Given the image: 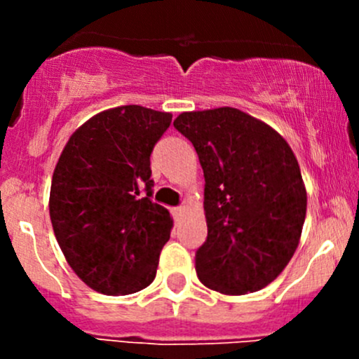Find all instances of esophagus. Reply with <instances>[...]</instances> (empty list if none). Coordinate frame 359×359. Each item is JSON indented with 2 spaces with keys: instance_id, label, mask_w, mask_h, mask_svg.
Wrapping results in <instances>:
<instances>
[{
  "instance_id": "34e87169",
  "label": "esophagus",
  "mask_w": 359,
  "mask_h": 359,
  "mask_svg": "<svg viewBox=\"0 0 359 359\" xmlns=\"http://www.w3.org/2000/svg\"><path fill=\"white\" fill-rule=\"evenodd\" d=\"M184 212H186V210H184V208H173V210H172V213H173V217H175V220L182 219Z\"/></svg>"
}]
</instances>
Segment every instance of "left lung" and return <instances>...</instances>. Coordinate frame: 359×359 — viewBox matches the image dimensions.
Masks as SVG:
<instances>
[{"instance_id": "1", "label": "left lung", "mask_w": 359, "mask_h": 359, "mask_svg": "<svg viewBox=\"0 0 359 359\" xmlns=\"http://www.w3.org/2000/svg\"><path fill=\"white\" fill-rule=\"evenodd\" d=\"M173 126L193 142L205 175L208 236L196 273L224 295L262 290L299 247L307 193L287 140L234 107L182 112Z\"/></svg>"}]
</instances>
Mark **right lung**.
I'll use <instances>...</instances> for the list:
<instances>
[{
  "mask_svg": "<svg viewBox=\"0 0 359 359\" xmlns=\"http://www.w3.org/2000/svg\"><path fill=\"white\" fill-rule=\"evenodd\" d=\"M170 123V112L142 106L106 109L69 137L57 161L50 220L67 264L92 290L130 295L156 278L173 219L151 201L149 156Z\"/></svg>",
  "mask_w": 359,
  "mask_h": 359,
  "instance_id": "1",
  "label": "right lung"
}]
</instances>
